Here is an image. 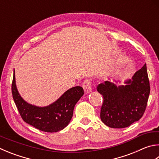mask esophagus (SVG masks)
Returning a JSON list of instances; mask_svg holds the SVG:
<instances>
[{"instance_id": "1", "label": "esophagus", "mask_w": 159, "mask_h": 159, "mask_svg": "<svg viewBox=\"0 0 159 159\" xmlns=\"http://www.w3.org/2000/svg\"><path fill=\"white\" fill-rule=\"evenodd\" d=\"M83 88L84 89V92H85V94H88L89 93H90L92 92V84H91V82L89 81V80H85L84 82L83 83Z\"/></svg>"}]
</instances>
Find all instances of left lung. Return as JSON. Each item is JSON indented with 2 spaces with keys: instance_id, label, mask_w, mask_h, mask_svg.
<instances>
[{
  "instance_id": "left-lung-1",
  "label": "left lung",
  "mask_w": 159,
  "mask_h": 159,
  "mask_svg": "<svg viewBox=\"0 0 159 159\" xmlns=\"http://www.w3.org/2000/svg\"><path fill=\"white\" fill-rule=\"evenodd\" d=\"M110 80L97 86L103 97L101 120L111 128L127 127L142 117L148 103L150 86L146 65L125 80V85H117ZM112 80L121 83V80Z\"/></svg>"
}]
</instances>
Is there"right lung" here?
I'll return each mask as SVG.
<instances>
[{
	"instance_id": "add662e5",
	"label": "right lung",
	"mask_w": 159,
	"mask_h": 159,
	"mask_svg": "<svg viewBox=\"0 0 159 159\" xmlns=\"http://www.w3.org/2000/svg\"><path fill=\"white\" fill-rule=\"evenodd\" d=\"M11 92L14 103L25 122L40 131L57 132L64 129L70 122L75 105L84 91L80 86L67 89L53 103L46 106L30 104L23 99L16 85L14 71Z\"/></svg>"
}]
</instances>
